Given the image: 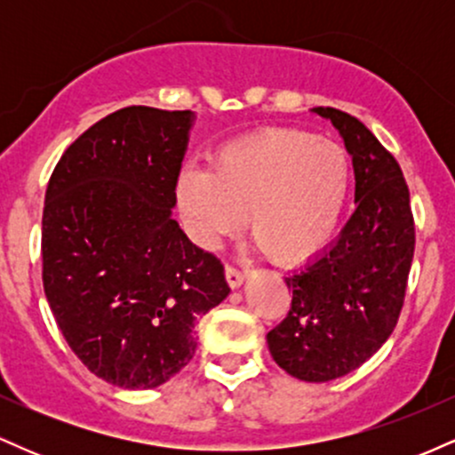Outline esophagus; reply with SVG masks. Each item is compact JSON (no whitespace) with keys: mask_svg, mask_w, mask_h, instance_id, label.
<instances>
[{"mask_svg":"<svg viewBox=\"0 0 455 455\" xmlns=\"http://www.w3.org/2000/svg\"><path fill=\"white\" fill-rule=\"evenodd\" d=\"M245 280V271L233 267V265H227V282L231 289H239Z\"/></svg>","mask_w":455,"mask_h":455,"instance_id":"esophagus-1","label":"esophagus"}]
</instances>
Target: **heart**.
I'll list each match as a JSON object with an SVG mask.
<instances>
[{"label": "heart", "instance_id": "b5f03b06", "mask_svg": "<svg viewBox=\"0 0 455 455\" xmlns=\"http://www.w3.org/2000/svg\"><path fill=\"white\" fill-rule=\"evenodd\" d=\"M351 184L342 145L304 130H271L222 151L212 173L181 171L177 205L190 237L216 248L248 228L271 260L295 265L315 257L340 220Z\"/></svg>", "mask_w": 455, "mask_h": 455}]
</instances>
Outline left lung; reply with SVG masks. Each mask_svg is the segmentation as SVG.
Listing matches in <instances>:
<instances>
[{
  "instance_id": "left-lung-1",
  "label": "left lung",
  "mask_w": 455,
  "mask_h": 455,
  "mask_svg": "<svg viewBox=\"0 0 455 455\" xmlns=\"http://www.w3.org/2000/svg\"><path fill=\"white\" fill-rule=\"evenodd\" d=\"M329 119L353 158L355 212L327 248L284 282L291 310L267 333L274 362L306 383L353 372L398 323L415 252L409 186L400 164L359 119L331 107Z\"/></svg>"
}]
</instances>
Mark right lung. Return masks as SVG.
Here are the masks:
<instances>
[{"label":"right lung","mask_w":455,"mask_h":455,"mask_svg":"<svg viewBox=\"0 0 455 455\" xmlns=\"http://www.w3.org/2000/svg\"><path fill=\"white\" fill-rule=\"evenodd\" d=\"M196 115L119 108L57 162L44 196L43 282L68 347L124 389H154L196 351L198 318L231 293L177 220Z\"/></svg>","instance_id":"obj_1"}]
</instances>
